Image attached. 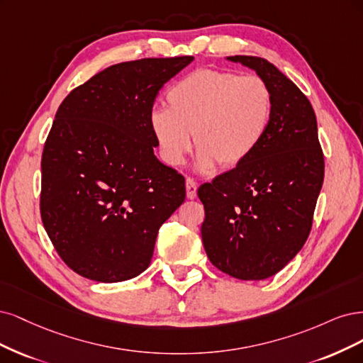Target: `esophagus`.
I'll return each mask as SVG.
<instances>
[{"label":"esophagus","instance_id":"obj_1","mask_svg":"<svg viewBox=\"0 0 363 363\" xmlns=\"http://www.w3.org/2000/svg\"><path fill=\"white\" fill-rule=\"evenodd\" d=\"M185 190H186V197H189V199H196V196H197V184L194 182V179L186 178V181H185Z\"/></svg>","mask_w":363,"mask_h":363}]
</instances>
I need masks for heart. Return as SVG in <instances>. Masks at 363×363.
<instances>
[{
    "instance_id": "heart-1",
    "label": "heart",
    "mask_w": 363,
    "mask_h": 363,
    "mask_svg": "<svg viewBox=\"0 0 363 363\" xmlns=\"http://www.w3.org/2000/svg\"><path fill=\"white\" fill-rule=\"evenodd\" d=\"M167 102L169 108L155 107L149 114L158 154L177 167L196 142L201 172H211L217 162H244L262 143L273 116V95L262 78L216 69L179 79L169 89Z\"/></svg>"
}]
</instances>
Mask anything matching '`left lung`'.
I'll return each mask as SVG.
<instances>
[{"label": "left lung", "instance_id": "1", "mask_svg": "<svg viewBox=\"0 0 363 363\" xmlns=\"http://www.w3.org/2000/svg\"><path fill=\"white\" fill-rule=\"evenodd\" d=\"M273 95L259 147L235 169L199 186L202 241L209 261L241 280L274 276L305 245L324 179L317 118L301 90L265 58L233 55Z\"/></svg>", "mask_w": 363, "mask_h": 363}]
</instances>
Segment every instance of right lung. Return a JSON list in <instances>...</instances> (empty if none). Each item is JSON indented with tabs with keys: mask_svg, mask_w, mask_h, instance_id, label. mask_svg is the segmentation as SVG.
Instances as JSON below:
<instances>
[{
	"mask_svg": "<svg viewBox=\"0 0 363 363\" xmlns=\"http://www.w3.org/2000/svg\"><path fill=\"white\" fill-rule=\"evenodd\" d=\"M191 55L104 69L57 110L42 154L40 216L65 264L104 284L143 273L185 179L155 157L149 114Z\"/></svg>",
	"mask_w": 363,
	"mask_h": 363,
	"instance_id": "add662e5",
	"label": "right lung"
}]
</instances>
